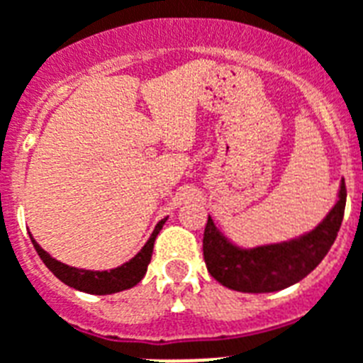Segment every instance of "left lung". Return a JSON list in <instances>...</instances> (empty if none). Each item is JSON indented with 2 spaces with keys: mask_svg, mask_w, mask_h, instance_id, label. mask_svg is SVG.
<instances>
[{
  "mask_svg": "<svg viewBox=\"0 0 363 363\" xmlns=\"http://www.w3.org/2000/svg\"><path fill=\"white\" fill-rule=\"evenodd\" d=\"M347 189L341 182L340 200L310 233L291 241L256 248H239L218 232L211 217L203 230V259L209 274L242 293H272L301 282L328 254L345 213Z\"/></svg>",
  "mask_w": 363,
  "mask_h": 363,
  "instance_id": "left-lung-1",
  "label": "left lung"
}]
</instances>
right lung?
<instances>
[{
	"mask_svg": "<svg viewBox=\"0 0 363 363\" xmlns=\"http://www.w3.org/2000/svg\"><path fill=\"white\" fill-rule=\"evenodd\" d=\"M164 220H167V218H163V220L157 223L154 233L150 235L148 242L140 248V252L137 254L133 259H130V262L121 265V267L111 269V271H85V269L68 267L65 263L53 259L44 248H40V245H38L33 238L31 241L35 250H37V254L40 256L42 262H44V265H46L61 282L74 287V289H79V291L92 293V295H111V293H118L124 291V289H130V287L137 286V284L145 278L148 263L150 259H152V252H154V241L155 238H157V233L161 232V228H163Z\"/></svg>",
	"mask_w": 363,
	"mask_h": 363,
	"instance_id": "right-lung-1",
	"label": "right lung"
}]
</instances>
